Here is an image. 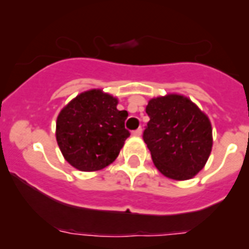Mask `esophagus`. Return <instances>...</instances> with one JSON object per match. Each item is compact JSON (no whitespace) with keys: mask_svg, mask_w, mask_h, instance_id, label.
Instances as JSON below:
<instances>
[{"mask_svg":"<svg viewBox=\"0 0 249 249\" xmlns=\"http://www.w3.org/2000/svg\"><path fill=\"white\" fill-rule=\"evenodd\" d=\"M142 127H138L137 130H134L133 133H131V134H133L134 137H140V135H142Z\"/></svg>","mask_w":249,"mask_h":249,"instance_id":"esophagus-1","label":"esophagus"}]
</instances>
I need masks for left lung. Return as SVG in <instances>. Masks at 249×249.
<instances>
[{
    "label": "left lung",
    "instance_id": "8db88e82",
    "mask_svg": "<svg viewBox=\"0 0 249 249\" xmlns=\"http://www.w3.org/2000/svg\"><path fill=\"white\" fill-rule=\"evenodd\" d=\"M150 120L142 139L153 163L166 178L188 180L204 168L213 146L209 118L187 96L168 94L150 99Z\"/></svg>",
    "mask_w": 249,
    "mask_h": 249
}]
</instances>
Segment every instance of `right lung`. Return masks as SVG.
<instances>
[{"label":"right lung","mask_w":249,"mask_h":249,"mask_svg":"<svg viewBox=\"0 0 249 249\" xmlns=\"http://www.w3.org/2000/svg\"><path fill=\"white\" fill-rule=\"evenodd\" d=\"M118 99L92 89L79 94L56 120L57 145L69 164L81 172L100 170L118 158L130 133L127 111L116 109Z\"/></svg>","instance_id":"1"}]
</instances>
